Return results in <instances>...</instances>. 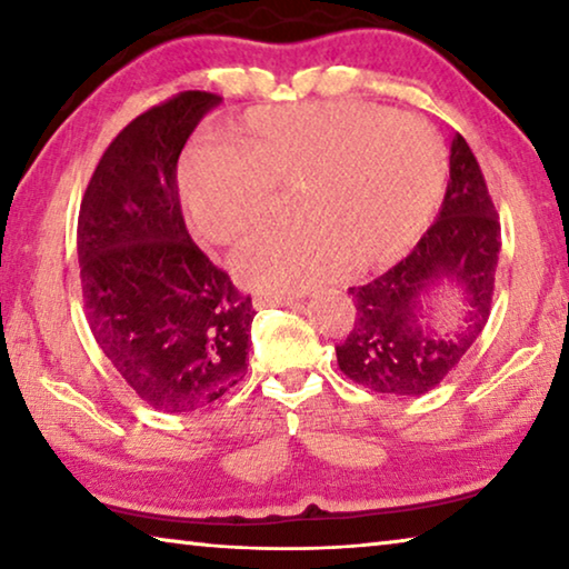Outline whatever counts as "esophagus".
Listing matches in <instances>:
<instances>
[{"instance_id":"1","label":"esophagus","mask_w":569,"mask_h":569,"mask_svg":"<svg viewBox=\"0 0 569 569\" xmlns=\"http://www.w3.org/2000/svg\"><path fill=\"white\" fill-rule=\"evenodd\" d=\"M256 308H276V306H296L293 298H276V296H256L253 298Z\"/></svg>"}]
</instances>
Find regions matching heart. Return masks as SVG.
I'll use <instances>...</instances> for the list:
<instances>
[{
  "label": "heart",
  "mask_w": 569,
  "mask_h": 569,
  "mask_svg": "<svg viewBox=\"0 0 569 569\" xmlns=\"http://www.w3.org/2000/svg\"><path fill=\"white\" fill-rule=\"evenodd\" d=\"M291 230H258L230 256L243 286L293 296L351 268L393 263L417 243L447 186L439 132L366 102H298L248 112L243 148L200 138L178 168L192 233L233 243L261 223L273 188H293Z\"/></svg>",
  "instance_id": "b5f03b06"
}]
</instances>
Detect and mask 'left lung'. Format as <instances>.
I'll use <instances>...</instances> for the list:
<instances>
[{
  "mask_svg": "<svg viewBox=\"0 0 569 569\" xmlns=\"http://www.w3.org/2000/svg\"><path fill=\"white\" fill-rule=\"evenodd\" d=\"M499 220L475 152L457 132L449 152L447 196L437 223L387 273L353 286L356 321L341 346L339 369L389 397H421L447 379L485 329L495 296ZM458 298V321L430 323L431 297Z\"/></svg>",
  "mask_w": 569,
  "mask_h": 569,
  "instance_id": "8db88e82",
  "label": "left lung"
}]
</instances>
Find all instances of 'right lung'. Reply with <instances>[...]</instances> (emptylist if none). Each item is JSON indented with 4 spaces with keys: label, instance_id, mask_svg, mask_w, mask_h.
Returning a JSON list of instances; mask_svg holds the SVG:
<instances>
[{
    "label": "right lung",
    "instance_id": "add662e5",
    "mask_svg": "<svg viewBox=\"0 0 569 569\" xmlns=\"http://www.w3.org/2000/svg\"><path fill=\"white\" fill-rule=\"evenodd\" d=\"M218 94L188 90L134 118L84 190L77 256L94 341L152 409L182 413L248 371L253 303L186 228L178 158Z\"/></svg>",
    "mask_w": 569,
    "mask_h": 569
}]
</instances>
